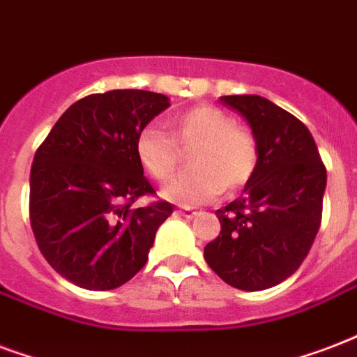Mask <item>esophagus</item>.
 <instances>
[{
	"mask_svg": "<svg viewBox=\"0 0 357 357\" xmlns=\"http://www.w3.org/2000/svg\"><path fill=\"white\" fill-rule=\"evenodd\" d=\"M179 213L183 215V217H195V215H197V211H192L190 208H183V209H179Z\"/></svg>",
	"mask_w": 357,
	"mask_h": 357,
	"instance_id": "esophagus-1",
	"label": "esophagus"
}]
</instances>
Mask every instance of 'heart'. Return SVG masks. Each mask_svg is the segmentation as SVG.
I'll list each match as a JSON object with an SVG mask.
<instances>
[{
	"label": "heart",
	"mask_w": 357,
	"mask_h": 357,
	"mask_svg": "<svg viewBox=\"0 0 357 357\" xmlns=\"http://www.w3.org/2000/svg\"><path fill=\"white\" fill-rule=\"evenodd\" d=\"M172 136L157 125L142 127L135 142L140 167L157 181L172 178L181 149H190V168L165 187L176 202L204 204L251 181L258 167V144L251 130L213 105L192 106L172 119Z\"/></svg>",
	"instance_id": "heart-1"
}]
</instances>
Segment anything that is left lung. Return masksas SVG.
<instances>
[{"label":"left lung","instance_id":"8db88e82","mask_svg":"<svg viewBox=\"0 0 357 357\" xmlns=\"http://www.w3.org/2000/svg\"><path fill=\"white\" fill-rule=\"evenodd\" d=\"M251 125L258 167L241 197L215 213L221 234L204 247L217 275L239 290L282 282L311 251L322 222L326 167L305 125L260 95H225Z\"/></svg>","mask_w":357,"mask_h":357}]
</instances>
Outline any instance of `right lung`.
I'll return each instance as SVG.
<instances>
[{
    "mask_svg": "<svg viewBox=\"0 0 357 357\" xmlns=\"http://www.w3.org/2000/svg\"><path fill=\"white\" fill-rule=\"evenodd\" d=\"M167 95L112 89L76 100L35 153L29 221L43 257L88 290H112L148 262L168 202L135 208L155 195L136 159L142 127L168 108Z\"/></svg>",
    "mask_w": 357,
    "mask_h": 357,
    "instance_id": "add662e5",
    "label": "right lung"
}]
</instances>
